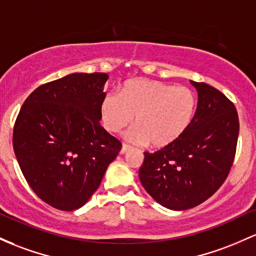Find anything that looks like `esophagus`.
Masks as SVG:
<instances>
[{
    "label": "esophagus",
    "instance_id": "1",
    "mask_svg": "<svg viewBox=\"0 0 256 256\" xmlns=\"http://www.w3.org/2000/svg\"><path fill=\"white\" fill-rule=\"evenodd\" d=\"M132 150V147H131V146L122 144V150H120V153H122V154H125V153H128V150Z\"/></svg>",
    "mask_w": 256,
    "mask_h": 256
}]
</instances>
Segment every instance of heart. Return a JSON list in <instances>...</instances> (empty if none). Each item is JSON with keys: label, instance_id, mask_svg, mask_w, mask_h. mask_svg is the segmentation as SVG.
<instances>
[{"label": "heart", "instance_id": "heart-1", "mask_svg": "<svg viewBox=\"0 0 256 256\" xmlns=\"http://www.w3.org/2000/svg\"><path fill=\"white\" fill-rule=\"evenodd\" d=\"M196 108L194 91L156 80H130L122 96L109 94L100 104V116L106 131L116 134L134 122L136 128L128 138L164 148L175 143L192 124Z\"/></svg>", "mask_w": 256, "mask_h": 256}]
</instances>
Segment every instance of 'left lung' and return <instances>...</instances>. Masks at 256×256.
<instances>
[{"label": "left lung", "mask_w": 256, "mask_h": 256, "mask_svg": "<svg viewBox=\"0 0 256 256\" xmlns=\"http://www.w3.org/2000/svg\"><path fill=\"white\" fill-rule=\"evenodd\" d=\"M190 84L198 91L192 124L171 146L146 152L138 172L148 194L171 210L199 206L220 188L231 170L240 132L231 100L212 86Z\"/></svg>", "instance_id": "8db88e82"}]
</instances>
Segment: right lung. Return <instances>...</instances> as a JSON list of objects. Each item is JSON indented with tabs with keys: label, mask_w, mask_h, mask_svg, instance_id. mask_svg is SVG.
Returning <instances> with one entry per match:
<instances>
[{
	"label": "right lung",
	"mask_w": 256,
	"mask_h": 256,
	"mask_svg": "<svg viewBox=\"0 0 256 256\" xmlns=\"http://www.w3.org/2000/svg\"><path fill=\"white\" fill-rule=\"evenodd\" d=\"M106 80L103 72H74L41 85L16 120L13 150L22 172L56 209L85 206L122 150L100 124Z\"/></svg>",
	"instance_id": "right-lung-1"
}]
</instances>
